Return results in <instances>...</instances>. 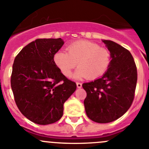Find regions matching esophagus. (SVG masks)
Instances as JSON below:
<instances>
[{
	"instance_id": "obj_1",
	"label": "esophagus",
	"mask_w": 149,
	"mask_h": 149,
	"mask_svg": "<svg viewBox=\"0 0 149 149\" xmlns=\"http://www.w3.org/2000/svg\"><path fill=\"white\" fill-rule=\"evenodd\" d=\"M76 85H77V87L78 88H81L82 87V84L81 83H79V82H77V83H76Z\"/></svg>"
}]
</instances>
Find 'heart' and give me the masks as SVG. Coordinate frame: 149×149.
Instances as JSON below:
<instances>
[{"label": "heart", "instance_id": "1", "mask_svg": "<svg viewBox=\"0 0 149 149\" xmlns=\"http://www.w3.org/2000/svg\"><path fill=\"white\" fill-rule=\"evenodd\" d=\"M111 52L100 45L90 41H78L68 47V52L58 51L53 60L61 73L67 77L71 76L72 70L79 68L75 73L77 78H87L94 80L107 70L111 63Z\"/></svg>", "mask_w": 149, "mask_h": 149}]
</instances>
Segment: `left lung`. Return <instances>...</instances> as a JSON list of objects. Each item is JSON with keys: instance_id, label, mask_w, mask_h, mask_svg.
<instances>
[{"instance_id": "1", "label": "left lung", "mask_w": 149, "mask_h": 149, "mask_svg": "<svg viewBox=\"0 0 149 149\" xmlns=\"http://www.w3.org/2000/svg\"><path fill=\"white\" fill-rule=\"evenodd\" d=\"M112 60L100 79L82 84L86 91L84 107L87 116L107 123L123 116L131 106L137 83V68L130 51L115 42L103 40Z\"/></svg>"}]
</instances>
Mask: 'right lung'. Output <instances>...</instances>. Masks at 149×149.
<instances>
[{
  "label": "right lung",
  "instance_id": "right-lung-1",
  "mask_svg": "<svg viewBox=\"0 0 149 149\" xmlns=\"http://www.w3.org/2000/svg\"><path fill=\"white\" fill-rule=\"evenodd\" d=\"M63 44L61 38L37 39L14 59L10 86L15 102L27 119L37 124L59 120L64 103L76 89V83L54 62V55Z\"/></svg>",
  "mask_w": 149,
  "mask_h": 149
}]
</instances>
